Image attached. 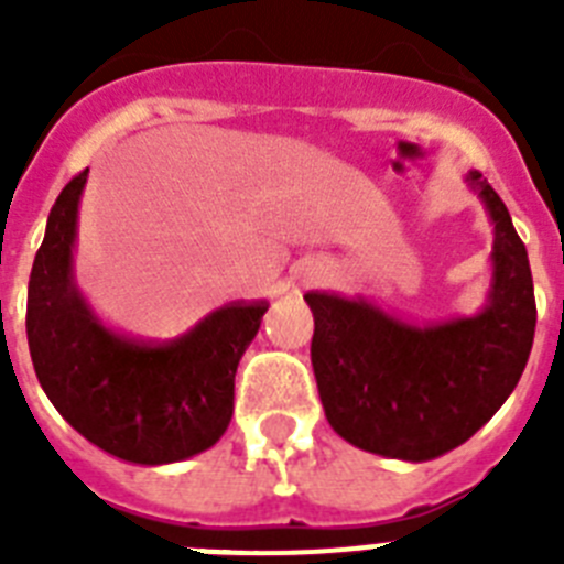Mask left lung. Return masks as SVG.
Instances as JSON below:
<instances>
[{
  "mask_svg": "<svg viewBox=\"0 0 564 564\" xmlns=\"http://www.w3.org/2000/svg\"><path fill=\"white\" fill-rule=\"evenodd\" d=\"M468 181L495 220V291L480 316L415 327L367 302L305 296L327 421L372 455L432 460L455 449L500 410L525 370L536 327L528 251L500 194L480 172Z\"/></svg>",
  "mask_w": 564,
  "mask_h": 564,
  "instance_id": "left-lung-1",
  "label": "left lung"
}]
</instances>
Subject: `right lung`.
Returning a JSON list of instances; mask_svg holds the SVG:
<instances>
[{
	"label": "right lung",
	"mask_w": 564,
	"mask_h": 564,
	"mask_svg": "<svg viewBox=\"0 0 564 564\" xmlns=\"http://www.w3.org/2000/svg\"><path fill=\"white\" fill-rule=\"evenodd\" d=\"M87 169L56 197L28 285V344L42 390L98 449L158 466L208 449L234 415V372L268 302H231L186 336H118L78 296L69 273Z\"/></svg>",
	"instance_id": "obj_1"
}]
</instances>
